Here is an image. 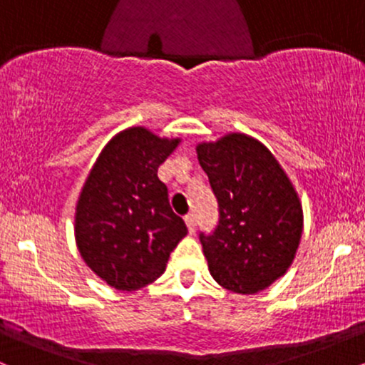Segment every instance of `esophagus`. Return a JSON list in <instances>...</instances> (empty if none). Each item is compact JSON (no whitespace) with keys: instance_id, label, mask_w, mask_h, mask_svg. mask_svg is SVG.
<instances>
[{"instance_id":"1","label":"esophagus","mask_w":365,"mask_h":365,"mask_svg":"<svg viewBox=\"0 0 365 365\" xmlns=\"http://www.w3.org/2000/svg\"><path fill=\"white\" fill-rule=\"evenodd\" d=\"M185 223H187L188 232L194 233V232H195V226H197V217H195V215H187V216H185Z\"/></svg>"}]
</instances>
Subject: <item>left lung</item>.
<instances>
[{
	"instance_id": "1",
	"label": "left lung",
	"mask_w": 365,
	"mask_h": 365,
	"mask_svg": "<svg viewBox=\"0 0 365 365\" xmlns=\"http://www.w3.org/2000/svg\"><path fill=\"white\" fill-rule=\"evenodd\" d=\"M217 200L216 228L199 233L221 287L255 293L287 273L302 237L299 195L273 154L244 133L197 145Z\"/></svg>"
}]
</instances>
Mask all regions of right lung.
Returning <instances> with one entry per match:
<instances>
[{"label": "right lung", "mask_w": 365, "mask_h": 365, "mask_svg": "<svg viewBox=\"0 0 365 365\" xmlns=\"http://www.w3.org/2000/svg\"><path fill=\"white\" fill-rule=\"evenodd\" d=\"M178 145L142 127L118 133L87 177L75 215V238L87 266L116 290H139L165 273L187 235L158 168Z\"/></svg>", "instance_id": "right-lung-1"}]
</instances>
